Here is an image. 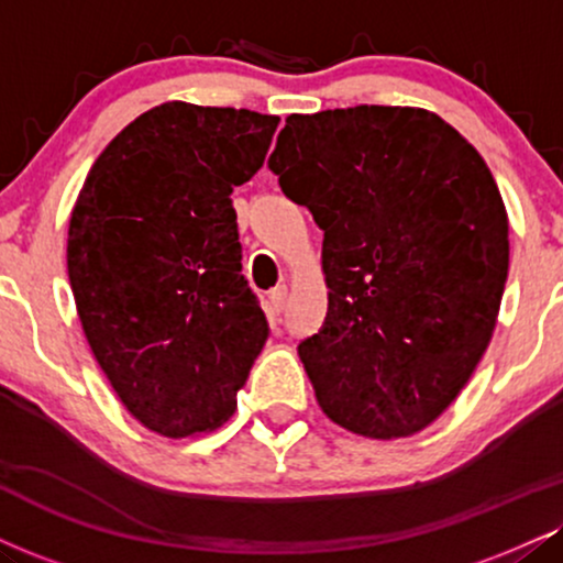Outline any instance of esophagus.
Listing matches in <instances>:
<instances>
[{
  "instance_id": "esophagus-1",
  "label": "esophagus",
  "mask_w": 563,
  "mask_h": 563,
  "mask_svg": "<svg viewBox=\"0 0 563 563\" xmlns=\"http://www.w3.org/2000/svg\"><path fill=\"white\" fill-rule=\"evenodd\" d=\"M286 303H288V288H286V286L275 288L273 294L267 296V311H269V314H273V317L280 314V311L286 309Z\"/></svg>"
}]
</instances>
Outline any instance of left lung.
Returning <instances> with one entry per match:
<instances>
[{"mask_svg":"<svg viewBox=\"0 0 563 563\" xmlns=\"http://www.w3.org/2000/svg\"><path fill=\"white\" fill-rule=\"evenodd\" d=\"M322 228L328 314L299 356L356 435H415L470 383L509 275V214L479 152L422 107L288 114L269 157Z\"/></svg>","mask_w":563,"mask_h":563,"instance_id":"8db88e82","label":"left lung"}]
</instances>
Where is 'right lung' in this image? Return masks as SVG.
Masks as SVG:
<instances>
[{
    "label": "right lung",
    "instance_id": "1",
    "mask_svg": "<svg viewBox=\"0 0 563 563\" xmlns=\"http://www.w3.org/2000/svg\"><path fill=\"white\" fill-rule=\"evenodd\" d=\"M280 118L165 101L99 154L67 228V275L91 354L146 430L225 424L267 320L241 275L235 186Z\"/></svg>",
    "mask_w": 563,
    "mask_h": 563
}]
</instances>
